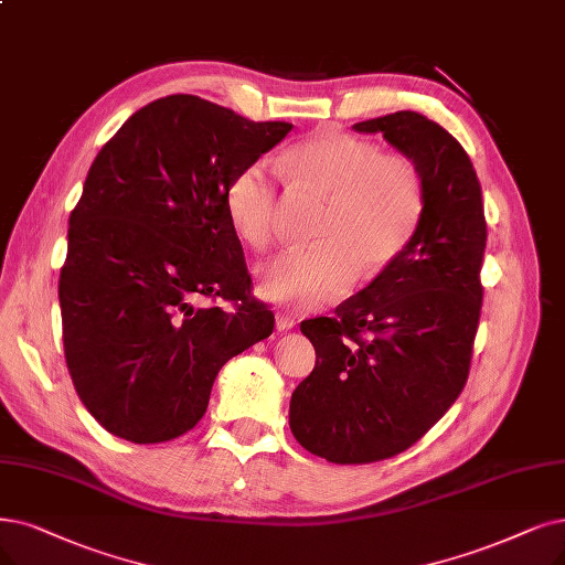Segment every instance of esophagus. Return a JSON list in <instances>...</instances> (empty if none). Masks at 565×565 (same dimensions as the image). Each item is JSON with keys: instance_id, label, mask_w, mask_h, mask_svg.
<instances>
[{"instance_id": "esophagus-1", "label": "esophagus", "mask_w": 565, "mask_h": 565, "mask_svg": "<svg viewBox=\"0 0 565 565\" xmlns=\"http://www.w3.org/2000/svg\"><path fill=\"white\" fill-rule=\"evenodd\" d=\"M295 324H297L295 315H289V312H285V310H278V312H276V327H278L280 331H287V329H291Z\"/></svg>"}]
</instances>
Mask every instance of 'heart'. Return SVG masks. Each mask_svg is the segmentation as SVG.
Wrapping results in <instances>:
<instances>
[{"label":"heart","mask_w":565,"mask_h":565,"mask_svg":"<svg viewBox=\"0 0 565 565\" xmlns=\"http://www.w3.org/2000/svg\"><path fill=\"white\" fill-rule=\"evenodd\" d=\"M278 171L291 185L324 196L312 224L318 243L268 259L257 289L268 301L297 310L320 308L354 278H373L411 243L424 209L422 175L411 157L377 152L364 139L320 127L278 154ZM276 183L264 164H247L224 190L234 234L264 250L274 238Z\"/></svg>","instance_id":"1"}]
</instances>
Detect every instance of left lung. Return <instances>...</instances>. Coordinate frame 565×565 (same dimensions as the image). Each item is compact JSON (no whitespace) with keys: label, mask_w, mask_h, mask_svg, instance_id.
Returning a JSON list of instances; mask_svg holds the SVG:
<instances>
[{"label":"left lung","mask_w":565,"mask_h":565,"mask_svg":"<svg viewBox=\"0 0 565 565\" xmlns=\"http://www.w3.org/2000/svg\"><path fill=\"white\" fill-rule=\"evenodd\" d=\"M415 162L424 209L405 250L335 308L301 322L315 369L291 394V434L331 463H373L415 445L461 394L482 310L487 220L461 143L415 110L356 122Z\"/></svg>","instance_id":"1"}]
</instances>
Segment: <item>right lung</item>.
<instances>
[{"instance_id":"1","label":"right lung","mask_w":565,"mask_h":565,"mask_svg":"<svg viewBox=\"0 0 565 565\" xmlns=\"http://www.w3.org/2000/svg\"><path fill=\"white\" fill-rule=\"evenodd\" d=\"M289 129L171 95L134 113L95 157L70 215L60 308L66 369L108 434L139 445L188 434L220 369L274 333V312L250 297L224 190Z\"/></svg>"}]
</instances>
